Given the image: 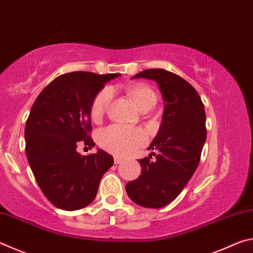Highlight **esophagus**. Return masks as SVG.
I'll return each mask as SVG.
<instances>
[{"instance_id":"obj_1","label":"esophagus","mask_w":253,"mask_h":253,"mask_svg":"<svg viewBox=\"0 0 253 253\" xmlns=\"http://www.w3.org/2000/svg\"><path fill=\"white\" fill-rule=\"evenodd\" d=\"M114 162H115V164H121V163L123 162V158L116 156V157L114 158Z\"/></svg>"}]
</instances>
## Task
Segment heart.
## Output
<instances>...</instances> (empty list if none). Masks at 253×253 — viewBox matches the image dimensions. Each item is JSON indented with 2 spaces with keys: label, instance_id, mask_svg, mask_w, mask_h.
<instances>
[{
  "label": "heart",
  "instance_id": "b5f03b06",
  "mask_svg": "<svg viewBox=\"0 0 253 253\" xmlns=\"http://www.w3.org/2000/svg\"><path fill=\"white\" fill-rule=\"evenodd\" d=\"M126 91L139 110L149 106L154 107L156 104L155 92L147 84H131L126 89ZM110 98L111 90L109 88L101 89L93 98L90 108V117L93 122L98 123L101 121ZM98 140L100 146L107 152L118 156H126L146 143V135L138 128L111 125L99 132Z\"/></svg>",
  "mask_w": 253,
  "mask_h": 253
}]
</instances>
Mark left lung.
Returning <instances> with one entry per match:
<instances>
[{
	"mask_svg": "<svg viewBox=\"0 0 253 253\" xmlns=\"http://www.w3.org/2000/svg\"><path fill=\"white\" fill-rule=\"evenodd\" d=\"M132 78L155 80L164 98L160 130L148 149L157 151L138 160L139 177L128 182L132 202L160 209L177 198L198 168L207 139L204 105L198 91L181 77L164 69H147Z\"/></svg>",
	"mask_w": 253,
	"mask_h": 253,
	"instance_id": "8db88e82",
	"label": "left lung"
}]
</instances>
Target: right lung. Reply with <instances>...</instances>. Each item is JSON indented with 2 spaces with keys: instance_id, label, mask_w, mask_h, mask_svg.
Here are the masks:
<instances>
[{
  "instance_id": "1",
  "label": "right lung",
  "mask_w": 253,
  "mask_h": 253,
  "mask_svg": "<svg viewBox=\"0 0 253 253\" xmlns=\"http://www.w3.org/2000/svg\"><path fill=\"white\" fill-rule=\"evenodd\" d=\"M119 74L75 71L61 75L37 97L24 129L25 153L38 185L54 207L75 211L96 198L100 179L114 164L108 153L83 156L78 142L95 146L90 108L107 81Z\"/></svg>"
}]
</instances>
